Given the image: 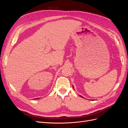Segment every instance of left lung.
<instances>
[{"mask_svg":"<svg viewBox=\"0 0 128 128\" xmlns=\"http://www.w3.org/2000/svg\"><path fill=\"white\" fill-rule=\"evenodd\" d=\"M72 87L74 88V86H72ZM80 96V97H82V96ZM82 98H83V97H82Z\"/></svg>","mask_w":128,"mask_h":128,"instance_id":"1","label":"left lung"}]
</instances>
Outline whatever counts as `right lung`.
Segmentation results:
<instances>
[{"instance_id":"right-lung-1","label":"right lung","mask_w":128,"mask_h":128,"mask_svg":"<svg viewBox=\"0 0 128 128\" xmlns=\"http://www.w3.org/2000/svg\"><path fill=\"white\" fill-rule=\"evenodd\" d=\"M37 99H38V98H37Z\"/></svg>"}]
</instances>
